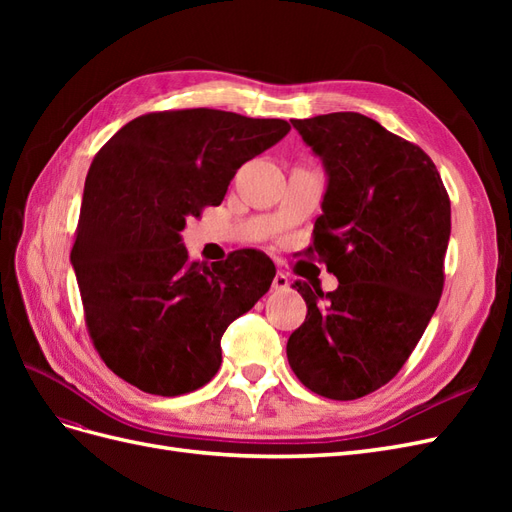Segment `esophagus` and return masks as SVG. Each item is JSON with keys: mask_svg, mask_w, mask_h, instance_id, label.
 Here are the masks:
<instances>
[{"mask_svg": "<svg viewBox=\"0 0 512 512\" xmlns=\"http://www.w3.org/2000/svg\"><path fill=\"white\" fill-rule=\"evenodd\" d=\"M290 282H288V275H284L282 271H277L273 277V290H288Z\"/></svg>", "mask_w": 512, "mask_h": 512, "instance_id": "esophagus-1", "label": "esophagus"}]
</instances>
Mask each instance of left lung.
<instances>
[{"instance_id": "obj_1", "label": "left lung", "mask_w": 512, "mask_h": 512, "mask_svg": "<svg viewBox=\"0 0 512 512\" xmlns=\"http://www.w3.org/2000/svg\"><path fill=\"white\" fill-rule=\"evenodd\" d=\"M290 121L327 175L309 252L339 286L292 284L307 316L288 339V363L309 391L359 399L404 367L436 312L451 200L427 153L374 119Z\"/></svg>"}]
</instances>
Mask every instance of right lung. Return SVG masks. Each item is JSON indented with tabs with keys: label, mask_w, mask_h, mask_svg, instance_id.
<instances>
[{
	"label": "right lung",
	"mask_w": 512,
	"mask_h": 512,
	"mask_svg": "<svg viewBox=\"0 0 512 512\" xmlns=\"http://www.w3.org/2000/svg\"><path fill=\"white\" fill-rule=\"evenodd\" d=\"M288 132L284 119L188 108L136 117L98 151L70 260L96 350L136 389L175 397L207 384L228 324L269 290L265 254L190 262L181 230Z\"/></svg>",
	"instance_id": "right-lung-1"
}]
</instances>
